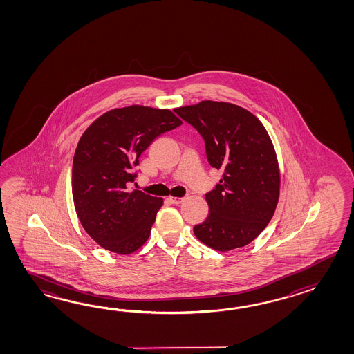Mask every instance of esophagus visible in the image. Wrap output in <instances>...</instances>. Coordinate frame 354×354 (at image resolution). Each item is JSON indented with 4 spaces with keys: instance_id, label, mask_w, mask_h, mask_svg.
<instances>
[{
    "instance_id": "obj_1",
    "label": "esophagus",
    "mask_w": 354,
    "mask_h": 354,
    "mask_svg": "<svg viewBox=\"0 0 354 354\" xmlns=\"http://www.w3.org/2000/svg\"><path fill=\"white\" fill-rule=\"evenodd\" d=\"M183 200H185V197H168V201L171 203H174V205H178Z\"/></svg>"
}]
</instances>
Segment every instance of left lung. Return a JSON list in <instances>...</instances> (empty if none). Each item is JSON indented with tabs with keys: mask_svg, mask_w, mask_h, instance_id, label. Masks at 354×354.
<instances>
[{
	"mask_svg": "<svg viewBox=\"0 0 354 354\" xmlns=\"http://www.w3.org/2000/svg\"><path fill=\"white\" fill-rule=\"evenodd\" d=\"M174 113L203 136L207 162L223 178L205 195L206 220L196 238L226 252L254 241L270 223L279 195L277 157L262 122L227 102L203 101Z\"/></svg>",
	"mask_w": 354,
	"mask_h": 354,
	"instance_id": "left-lung-1",
	"label": "left lung"
}]
</instances>
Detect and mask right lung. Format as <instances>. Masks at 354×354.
Masks as SVG:
<instances>
[{"label":"right lung","mask_w":354,"mask_h":354,"mask_svg":"<svg viewBox=\"0 0 354 354\" xmlns=\"http://www.w3.org/2000/svg\"><path fill=\"white\" fill-rule=\"evenodd\" d=\"M169 110L115 109L81 136L72 168V195L84 230L102 248L130 254L151 235L163 200L136 189L139 157L156 138L180 127Z\"/></svg>","instance_id":"1"}]
</instances>
